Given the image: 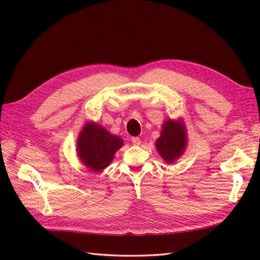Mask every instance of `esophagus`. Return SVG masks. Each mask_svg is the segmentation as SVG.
I'll return each mask as SVG.
<instances>
[{"instance_id": "esophagus-1", "label": "esophagus", "mask_w": 260, "mask_h": 260, "mask_svg": "<svg viewBox=\"0 0 260 260\" xmlns=\"http://www.w3.org/2000/svg\"><path fill=\"white\" fill-rule=\"evenodd\" d=\"M132 143H133L134 145H140L141 144V139H140V137H133V139H132Z\"/></svg>"}]
</instances>
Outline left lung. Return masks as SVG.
Masks as SVG:
<instances>
[{
  "label": "left lung",
  "instance_id": "1",
  "mask_svg": "<svg viewBox=\"0 0 260 260\" xmlns=\"http://www.w3.org/2000/svg\"><path fill=\"white\" fill-rule=\"evenodd\" d=\"M161 136L155 142L156 150L167 163H173L186 147V131L181 120L168 119L162 125Z\"/></svg>",
  "mask_w": 260,
  "mask_h": 260
}]
</instances>
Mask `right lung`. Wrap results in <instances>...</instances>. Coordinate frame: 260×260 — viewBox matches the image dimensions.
I'll return each mask as SVG.
<instances>
[{
  "label": "right lung",
  "instance_id": "right-lung-1",
  "mask_svg": "<svg viewBox=\"0 0 260 260\" xmlns=\"http://www.w3.org/2000/svg\"><path fill=\"white\" fill-rule=\"evenodd\" d=\"M120 137L112 135L96 123L85 124L77 141V153L85 167L91 171H102L112 163L115 153L123 146Z\"/></svg>",
  "mask_w": 260,
  "mask_h": 260
}]
</instances>
